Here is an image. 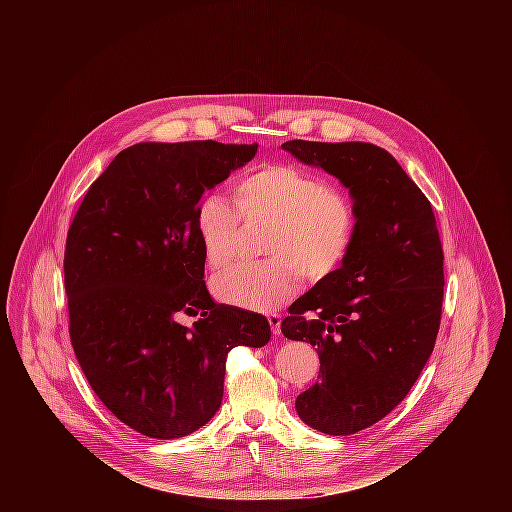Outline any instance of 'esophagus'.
<instances>
[{"instance_id":"34e87169","label":"esophagus","mask_w":512,"mask_h":512,"mask_svg":"<svg viewBox=\"0 0 512 512\" xmlns=\"http://www.w3.org/2000/svg\"><path fill=\"white\" fill-rule=\"evenodd\" d=\"M267 320H269V326H271L273 334L279 336V334H281V316H279V314H269Z\"/></svg>"}]
</instances>
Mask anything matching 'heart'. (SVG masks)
I'll list each match as a JSON object with an SVG mask.
<instances>
[{"mask_svg":"<svg viewBox=\"0 0 512 512\" xmlns=\"http://www.w3.org/2000/svg\"><path fill=\"white\" fill-rule=\"evenodd\" d=\"M239 212L218 194L196 206L194 229L210 267L235 255L239 214L271 218L265 253L269 259L239 263L212 279V294L251 312H273L302 289L304 272L326 279L348 259L356 237V212L344 190L291 164H271L237 180Z\"/></svg>","mask_w":512,"mask_h":512,"instance_id":"heart-1","label":"heart"}]
</instances>
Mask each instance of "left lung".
<instances>
[{
  "label": "left lung",
  "mask_w": 512,
  "mask_h": 512,
  "mask_svg": "<svg viewBox=\"0 0 512 512\" xmlns=\"http://www.w3.org/2000/svg\"><path fill=\"white\" fill-rule=\"evenodd\" d=\"M281 148L338 178L356 212L348 259L281 322L285 338L318 346L320 356V381L296 399L300 419L328 435H350L391 413L431 356L444 251L429 200L387 150L304 139Z\"/></svg>",
  "instance_id": "1"
}]
</instances>
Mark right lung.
<instances>
[{
	"instance_id": "1",
	"label": "right lung",
	"mask_w": 512,
	"mask_h": 512,
	"mask_svg": "<svg viewBox=\"0 0 512 512\" xmlns=\"http://www.w3.org/2000/svg\"><path fill=\"white\" fill-rule=\"evenodd\" d=\"M257 143L141 141L93 182L66 237L70 340L103 405L131 429L176 440L221 407L235 346L271 338L265 316L216 304L194 229L204 192ZM198 315L190 328L177 318Z\"/></svg>"
}]
</instances>
